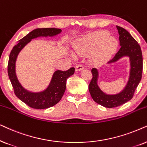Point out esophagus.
<instances>
[{"label": "esophagus", "instance_id": "obj_1", "mask_svg": "<svg viewBox=\"0 0 147 147\" xmlns=\"http://www.w3.org/2000/svg\"><path fill=\"white\" fill-rule=\"evenodd\" d=\"M76 71H80V70L84 69V66L83 64H78L75 68Z\"/></svg>", "mask_w": 147, "mask_h": 147}]
</instances>
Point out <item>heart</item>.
<instances>
[{"label":"heart","mask_w":147,"mask_h":147,"mask_svg":"<svg viewBox=\"0 0 147 147\" xmlns=\"http://www.w3.org/2000/svg\"><path fill=\"white\" fill-rule=\"evenodd\" d=\"M118 46V42L109 36L107 31H101L86 36L80 41L75 50L79 54L91 53L97 50V57L102 59L110 56Z\"/></svg>","instance_id":"obj_1"}]
</instances>
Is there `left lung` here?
Listing matches in <instances>:
<instances>
[{"mask_svg": "<svg viewBox=\"0 0 147 147\" xmlns=\"http://www.w3.org/2000/svg\"><path fill=\"white\" fill-rule=\"evenodd\" d=\"M116 27L120 35L119 40L121 47L108 63L116 61L124 56L130 57L131 68L128 84L119 94L106 95L97 86L98 72L95 68H92V79L89 85L90 94L93 100L98 104L108 108L120 106L132 98L135 90L141 80L142 72V55L140 45L126 29L120 26Z\"/></svg>", "mask_w": 147, "mask_h": 147, "instance_id": "obj_1", "label": "left lung"}]
</instances>
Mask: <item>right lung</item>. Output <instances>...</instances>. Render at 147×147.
I'll use <instances>...</instances> for the list:
<instances>
[{
    "label": "right lung",
    "mask_w": 147,
    "mask_h": 147,
    "mask_svg": "<svg viewBox=\"0 0 147 147\" xmlns=\"http://www.w3.org/2000/svg\"><path fill=\"white\" fill-rule=\"evenodd\" d=\"M58 28L36 29L21 39L13 47L9 55L7 70L9 79L12 84L15 95L31 108L46 109L58 103L63 96L66 89V80L75 73V68H70L66 71L57 70L54 72L50 85L46 91L38 93H33L26 91L21 87L15 75V61L21 49L31 41L39 36H55L61 32Z\"/></svg>",
    "instance_id": "add662e5"
}]
</instances>
